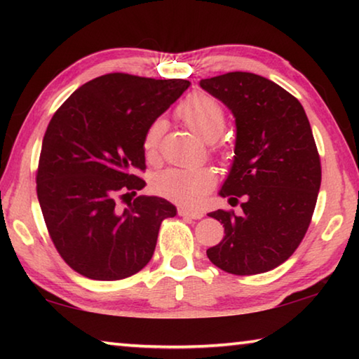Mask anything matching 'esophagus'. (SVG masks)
I'll return each mask as SVG.
<instances>
[{"instance_id":"obj_1","label":"esophagus","mask_w":359,"mask_h":359,"mask_svg":"<svg viewBox=\"0 0 359 359\" xmlns=\"http://www.w3.org/2000/svg\"><path fill=\"white\" fill-rule=\"evenodd\" d=\"M179 215L193 218V220H198V218H203V212L196 209H188V208H179Z\"/></svg>"}]
</instances>
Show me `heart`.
<instances>
[{
  "label": "heart",
  "instance_id": "heart-1",
  "mask_svg": "<svg viewBox=\"0 0 359 359\" xmlns=\"http://www.w3.org/2000/svg\"><path fill=\"white\" fill-rule=\"evenodd\" d=\"M179 117L190 128L208 142L215 141L224 130V112L222 106L209 95L194 93L182 102L177 109ZM165 121L156 120L149 126L144 137V150L149 158H154L158 145L165 135ZM217 182L215 171L209 166L191 169H168L156 175L155 190L175 203L196 205L203 201Z\"/></svg>",
  "mask_w": 359,
  "mask_h": 359
}]
</instances>
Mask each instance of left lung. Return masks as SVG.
Masks as SVG:
<instances>
[{
    "label": "left lung",
    "mask_w": 359,
    "mask_h": 359,
    "mask_svg": "<svg viewBox=\"0 0 359 359\" xmlns=\"http://www.w3.org/2000/svg\"><path fill=\"white\" fill-rule=\"evenodd\" d=\"M199 85L236 121L233 165L218 194L244 199L239 215L209 214L224 236L208 257L229 274H263L294 253L312 220L321 166L311 123L293 95L258 74L236 71Z\"/></svg>",
    "instance_id": "obj_1"
}]
</instances>
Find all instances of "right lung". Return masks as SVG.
I'll return each instance as SVG.
<instances>
[{
  "label": "right lung",
  "mask_w": 359,
  "mask_h": 359,
  "mask_svg": "<svg viewBox=\"0 0 359 359\" xmlns=\"http://www.w3.org/2000/svg\"><path fill=\"white\" fill-rule=\"evenodd\" d=\"M190 87L184 79L112 72L83 83L53 114L42 139L38 199L53 245L79 274L120 280L147 266L160 224L177 214L160 196H136L145 182L149 126Z\"/></svg>",
  "instance_id": "obj_1"
}]
</instances>
